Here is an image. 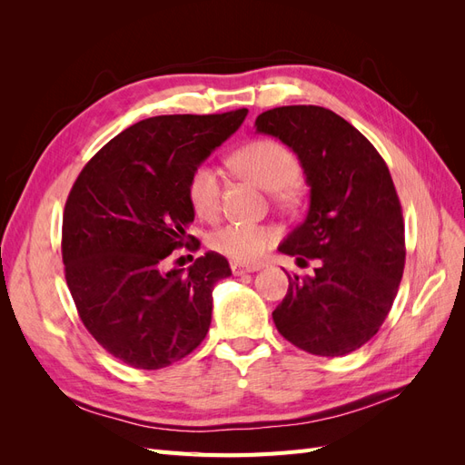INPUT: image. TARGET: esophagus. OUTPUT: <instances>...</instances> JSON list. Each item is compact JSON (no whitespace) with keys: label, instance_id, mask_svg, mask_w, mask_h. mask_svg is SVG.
Instances as JSON below:
<instances>
[{"label":"esophagus","instance_id":"34e87169","mask_svg":"<svg viewBox=\"0 0 465 465\" xmlns=\"http://www.w3.org/2000/svg\"><path fill=\"white\" fill-rule=\"evenodd\" d=\"M231 270L234 275H244V273H254V272L262 270V267L260 265H244V263L234 262V263H231Z\"/></svg>","mask_w":465,"mask_h":465}]
</instances>
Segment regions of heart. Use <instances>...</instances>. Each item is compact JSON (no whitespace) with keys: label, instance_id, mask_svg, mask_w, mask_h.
<instances>
[{"label":"heart","instance_id":"obj_1","mask_svg":"<svg viewBox=\"0 0 465 465\" xmlns=\"http://www.w3.org/2000/svg\"><path fill=\"white\" fill-rule=\"evenodd\" d=\"M232 171L272 193L273 202L283 207L297 205L301 200V164L294 153L273 139H256L231 154ZM188 202L195 213L213 219L221 207V176L215 166L202 163L188 178ZM279 238L277 229L267 224L231 223L209 236V246L238 262H256Z\"/></svg>","mask_w":465,"mask_h":465}]
</instances>
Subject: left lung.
I'll use <instances>...</instances> for the list:
<instances>
[{"label":"left lung","instance_id":"1","mask_svg":"<svg viewBox=\"0 0 465 465\" xmlns=\"http://www.w3.org/2000/svg\"><path fill=\"white\" fill-rule=\"evenodd\" d=\"M256 132L297 153L311 186L308 215L279 252L297 263L318 260L312 275H289L275 328L306 353L347 355L376 335L403 275V215L388 166L357 128L322 106L262 112Z\"/></svg>","mask_w":465,"mask_h":465}]
</instances>
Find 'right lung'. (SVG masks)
Wrapping results in <instances>:
<instances>
[{
	"label": "right lung",
	"mask_w": 465,
	"mask_h": 465,
	"mask_svg": "<svg viewBox=\"0 0 465 465\" xmlns=\"http://www.w3.org/2000/svg\"><path fill=\"white\" fill-rule=\"evenodd\" d=\"M246 108L224 114L154 116L98 151L67 195L62 223L65 281L81 322L110 355L157 371L190 355L209 331L213 287L229 262L207 252L164 270L188 246V178L241 128Z\"/></svg>",
	"instance_id": "1"
}]
</instances>
